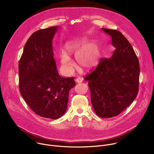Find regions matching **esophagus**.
<instances>
[{"mask_svg":"<svg viewBox=\"0 0 154 154\" xmlns=\"http://www.w3.org/2000/svg\"><path fill=\"white\" fill-rule=\"evenodd\" d=\"M83 81V79L82 78H77L75 79V82L76 83H82Z\"/></svg>","mask_w":154,"mask_h":154,"instance_id":"34e87169","label":"esophagus"}]
</instances>
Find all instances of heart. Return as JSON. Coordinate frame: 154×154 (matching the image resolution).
<instances>
[{
    "label": "heart",
    "instance_id": "obj_1",
    "mask_svg": "<svg viewBox=\"0 0 154 154\" xmlns=\"http://www.w3.org/2000/svg\"><path fill=\"white\" fill-rule=\"evenodd\" d=\"M64 52L60 54L63 66L71 70L73 63L69 55L75 54L78 68L82 71H90L99 64L101 58V48L96 41L89 42L86 38L75 39L68 42L64 48Z\"/></svg>",
    "mask_w": 154,
    "mask_h": 154
}]
</instances>
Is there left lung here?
I'll list each match as a JSON object with an SVG mask.
<instances>
[{
	"instance_id": "1",
	"label": "left lung",
	"mask_w": 154,
	"mask_h": 154,
	"mask_svg": "<svg viewBox=\"0 0 154 154\" xmlns=\"http://www.w3.org/2000/svg\"><path fill=\"white\" fill-rule=\"evenodd\" d=\"M116 48L112 57L102 60L87 75L91 103L96 114L109 118L120 114L136 98L139 88L140 64L130 43L119 31L102 28Z\"/></svg>"
}]
</instances>
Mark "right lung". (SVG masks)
Instances as JSON below:
<instances>
[{"mask_svg": "<svg viewBox=\"0 0 154 154\" xmlns=\"http://www.w3.org/2000/svg\"><path fill=\"white\" fill-rule=\"evenodd\" d=\"M58 27L34 32L26 43L19 63V91L38 115L52 119L66 111L74 77L63 78L54 58L52 39Z\"/></svg>", "mask_w": 154, "mask_h": 154, "instance_id": "1", "label": "right lung"}]
</instances>
